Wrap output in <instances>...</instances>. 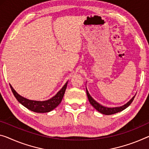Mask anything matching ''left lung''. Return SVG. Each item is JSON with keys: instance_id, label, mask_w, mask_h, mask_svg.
Instances as JSON below:
<instances>
[{"instance_id": "1", "label": "left lung", "mask_w": 149, "mask_h": 149, "mask_svg": "<svg viewBox=\"0 0 149 149\" xmlns=\"http://www.w3.org/2000/svg\"><path fill=\"white\" fill-rule=\"evenodd\" d=\"M86 95H87L89 102H90L91 104L92 105L94 108L97 110V111L99 112V113L103 114H106V115H110V114H113L117 113H118V112H120V111H123V110H125L126 108H127V107L132 103V102L133 101L134 97H135V96H134V97H133L131 98V99H130V101H129L127 104H125V105H123V106H122V107H114V108H107V107L102 106L101 104H100L99 103H98L97 101H95V100L92 98V97L89 95L87 89H86Z\"/></svg>"}]
</instances>
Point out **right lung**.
<instances>
[{
    "label": "right lung",
    "instance_id": "add662e5",
    "mask_svg": "<svg viewBox=\"0 0 149 149\" xmlns=\"http://www.w3.org/2000/svg\"><path fill=\"white\" fill-rule=\"evenodd\" d=\"M67 83L68 82H66L65 85L63 86V87L57 93L55 96H54L51 99L45 100V101H35V100L26 99V98L20 96L19 94L14 90V88L10 84V86L14 96H15V98H17V100L20 104H22L24 107L31 110V111L35 112V113H43L51 111L52 110L55 109L61 103L62 99L63 98V96L65 95L66 88H67Z\"/></svg>",
    "mask_w": 149,
    "mask_h": 149
}]
</instances>
